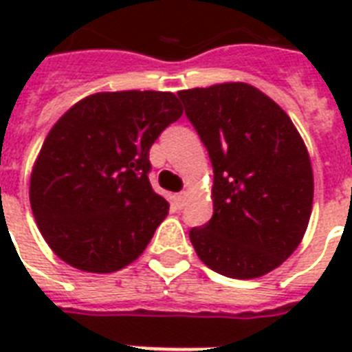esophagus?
<instances>
[{
  "label": "esophagus",
  "instance_id": "obj_1",
  "mask_svg": "<svg viewBox=\"0 0 352 352\" xmlns=\"http://www.w3.org/2000/svg\"><path fill=\"white\" fill-rule=\"evenodd\" d=\"M188 201V193L186 192H181V193H177L175 195V204L179 206V208H182L184 204H186Z\"/></svg>",
  "mask_w": 352,
  "mask_h": 352
}]
</instances>
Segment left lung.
I'll return each mask as SVG.
<instances>
[{"label":"left lung","instance_id":"left-lung-1","mask_svg":"<svg viewBox=\"0 0 352 352\" xmlns=\"http://www.w3.org/2000/svg\"><path fill=\"white\" fill-rule=\"evenodd\" d=\"M214 168V215L192 228L201 261L226 278L278 268L309 225L311 159L289 115L248 84L179 93Z\"/></svg>","mask_w":352,"mask_h":352}]
</instances>
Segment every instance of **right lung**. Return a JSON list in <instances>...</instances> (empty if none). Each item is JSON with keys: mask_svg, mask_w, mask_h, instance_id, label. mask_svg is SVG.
<instances>
[{"mask_svg": "<svg viewBox=\"0 0 352 352\" xmlns=\"http://www.w3.org/2000/svg\"><path fill=\"white\" fill-rule=\"evenodd\" d=\"M182 107L173 93H96L52 126L30 177V208L54 254L85 272L135 261L170 204L149 184V148Z\"/></svg>", "mask_w": 352, "mask_h": 352, "instance_id": "add662e5", "label": "right lung"}]
</instances>
